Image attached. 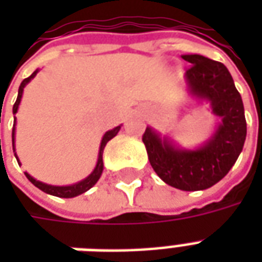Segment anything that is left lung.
I'll return each mask as SVG.
<instances>
[{
  "label": "left lung",
  "mask_w": 262,
  "mask_h": 262,
  "mask_svg": "<svg viewBox=\"0 0 262 262\" xmlns=\"http://www.w3.org/2000/svg\"><path fill=\"white\" fill-rule=\"evenodd\" d=\"M191 67L184 75L187 90L198 101L210 103L219 123L208 140L196 148H182L151 126L143 143L156 174L181 191H203L213 187L230 171L242 153L247 135L242 95L229 70L201 54H184Z\"/></svg>",
  "instance_id": "1"
}]
</instances>
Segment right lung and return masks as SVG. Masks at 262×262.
Wrapping results in <instances>:
<instances>
[{
  "instance_id": "add662e5",
  "label": "right lung",
  "mask_w": 262,
  "mask_h": 262,
  "mask_svg": "<svg viewBox=\"0 0 262 262\" xmlns=\"http://www.w3.org/2000/svg\"><path fill=\"white\" fill-rule=\"evenodd\" d=\"M39 73V70L36 71H33L28 78L20 82L19 85V90H18V98H16V101L14 103V108H12V114H16L18 112V108H19V103H20V99H22V94H24V88L28 85V82H31V80L35 78V75ZM15 125H16V118L14 116V129H12V148H14V154L16 160H18V164L20 165L19 163V159H18V156L15 153ZM120 130V126H116L114 129H111L108 130L105 135H103L102 140H101V146H99V153H98V160H97V165H95V168L92 170V172L90 176L84 178V180H81V181L75 182L73 185H63V187H59V185H50V184H45L42 181H37L35 180L31 174H28L25 172L26 178L29 180V181L37 187L40 191L43 192L49 193V195H53V196H59V198H74V196H78L81 193L86 192L88 189H91L95 184L98 182V180L101 178L102 176V171H103V160H102V154H103V148L106 146V143L111 140V139H114L116 135H118V132Z\"/></svg>"
}]
</instances>
